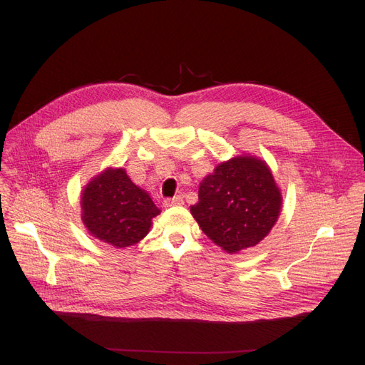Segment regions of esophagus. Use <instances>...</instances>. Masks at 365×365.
Masks as SVG:
<instances>
[{
    "instance_id": "34e87169",
    "label": "esophagus",
    "mask_w": 365,
    "mask_h": 365,
    "mask_svg": "<svg viewBox=\"0 0 365 365\" xmlns=\"http://www.w3.org/2000/svg\"><path fill=\"white\" fill-rule=\"evenodd\" d=\"M183 204V197L178 195L175 198H165L164 200V205L165 207H173V205H182Z\"/></svg>"
}]
</instances>
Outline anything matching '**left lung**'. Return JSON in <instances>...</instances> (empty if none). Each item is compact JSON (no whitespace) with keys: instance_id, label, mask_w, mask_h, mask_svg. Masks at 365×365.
<instances>
[{"instance_id":"1","label":"left lung","mask_w":365,"mask_h":365,"mask_svg":"<svg viewBox=\"0 0 365 365\" xmlns=\"http://www.w3.org/2000/svg\"><path fill=\"white\" fill-rule=\"evenodd\" d=\"M282 197L272 171L256 157L220 163L204 178L190 213L202 232L227 253L259 244L278 220Z\"/></svg>"}]
</instances>
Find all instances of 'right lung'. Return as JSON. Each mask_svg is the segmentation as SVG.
<instances>
[{"label": "right lung", "instance_id": "obj_1", "mask_svg": "<svg viewBox=\"0 0 365 365\" xmlns=\"http://www.w3.org/2000/svg\"><path fill=\"white\" fill-rule=\"evenodd\" d=\"M83 222L88 232L117 248L139 242L152 219L161 213L149 194L134 185L124 168H106L81 195Z\"/></svg>", "mask_w": 365, "mask_h": 365}]
</instances>
